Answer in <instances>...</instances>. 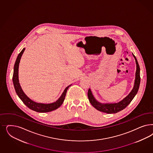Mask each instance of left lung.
<instances>
[{"label": "left lung", "instance_id": "8db88e82", "mask_svg": "<svg viewBox=\"0 0 153 153\" xmlns=\"http://www.w3.org/2000/svg\"><path fill=\"white\" fill-rule=\"evenodd\" d=\"M133 57L135 59L136 64V76L134 80V84L133 86V89L131 92L127 96H126L124 99L122 101L117 103L114 104H102L97 101L94 97L90 89H89L88 91V97L89 102L94 106V108H96L97 110L101 112H104L108 114L117 113L119 111H122L124 108H126L130 102L132 101L134 96L138 92L139 86L140 84V69L138 65L137 60L136 59L135 56L132 53Z\"/></svg>", "mask_w": 153, "mask_h": 153}]
</instances>
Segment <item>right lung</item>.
Listing matches in <instances>:
<instances>
[{
  "mask_svg": "<svg viewBox=\"0 0 153 153\" xmlns=\"http://www.w3.org/2000/svg\"><path fill=\"white\" fill-rule=\"evenodd\" d=\"M25 49V48H24L19 54L14 65L13 75L12 79H13V83L16 94L26 106H27L29 108L34 110L35 111L39 112V113H47V112L52 111L53 110L59 108L64 101L65 97L67 92V90L69 88V87L71 85V84L69 85L65 89L64 91L63 92V93L61 94L59 99H58L56 102L53 103H51V104L37 103L29 99L22 91V89L20 86L19 80V64H20L21 56L23 54Z\"/></svg>",
  "mask_w": 153,
  "mask_h": 153,
  "instance_id": "obj_1",
  "label": "right lung"
}]
</instances>
